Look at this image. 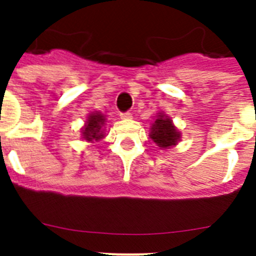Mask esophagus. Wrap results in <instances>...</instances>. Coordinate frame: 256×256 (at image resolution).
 <instances>
[{
	"instance_id": "obj_1",
	"label": "esophagus",
	"mask_w": 256,
	"mask_h": 256,
	"mask_svg": "<svg viewBox=\"0 0 256 256\" xmlns=\"http://www.w3.org/2000/svg\"><path fill=\"white\" fill-rule=\"evenodd\" d=\"M120 118H122V119H124V120H128V119H130V118H132V114H130V111H126V112H122V114H120Z\"/></svg>"
}]
</instances>
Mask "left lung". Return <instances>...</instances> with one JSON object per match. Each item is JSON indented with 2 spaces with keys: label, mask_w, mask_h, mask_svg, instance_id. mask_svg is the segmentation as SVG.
I'll return each instance as SVG.
<instances>
[{
  "label": "left lung",
  "mask_w": 256,
  "mask_h": 256,
  "mask_svg": "<svg viewBox=\"0 0 256 256\" xmlns=\"http://www.w3.org/2000/svg\"><path fill=\"white\" fill-rule=\"evenodd\" d=\"M150 137L161 149H168L178 142L180 133L172 126V122L168 119V116L161 114V115H158L153 126H152Z\"/></svg>",
  "instance_id": "8db88e82"
}]
</instances>
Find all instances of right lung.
<instances>
[{
	"label": "right lung",
	"mask_w": 256,
	"mask_h": 256,
	"mask_svg": "<svg viewBox=\"0 0 256 256\" xmlns=\"http://www.w3.org/2000/svg\"><path fill=\"white\" fill-rule=\"evenodd\" d=\"M104 116L100 114H92L88 116V124L84 128V137L88 141H96L100 140L103 137L102 126L104 124Z\"/></svg>",
	"instance_id": "right-lung-1"
}]
</instances>
